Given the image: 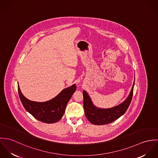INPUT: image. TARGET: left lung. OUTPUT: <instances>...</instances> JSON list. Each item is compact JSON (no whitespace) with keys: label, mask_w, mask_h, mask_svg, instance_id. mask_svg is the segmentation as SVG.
Listing matches in <instances>:
<instances>
[{"label":"left lung","mask_w":158,"mask_h":158,"mask_svg":"<svg viewBox=\"0 0 158 158\" xmlns=\"http://www.w3.org/2000/svg\"><path fill=\"white\" fill-rule=\"evenodd\" d=\"M134 86L135 82L131 91L125 101L117 106L105 110L96 108L92 104L91 99L87 92L83 90L84 111L88 120L94 125H102L108 124L118 118L127 111L131 103L133 95Z\"/></svg>","instance_id":"left-lung-1"}]
</instances>
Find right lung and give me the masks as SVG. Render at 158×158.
<instances>
[{"instance_id": "right-lung-1", "label": "right lung", "mask_w": 158, "mask_h": 158, "mask_svg": "<svg viewBox=\"0 0 158 158\" xmlns=\"http://www.w3.org/2000/svg\"><path fill=\"white\" fill-rule=\"evenodd\" d=\"M18 87L20 100L24 108L37 120L53 123L60 120L65 111L66 106L72 94L77 89L76 85L62 90L54 98L45 102H36L26 98Z\"/></svg>"}]
</instances>
